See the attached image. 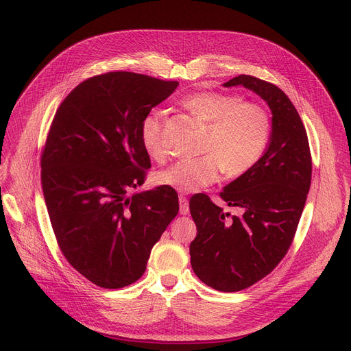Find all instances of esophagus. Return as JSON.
Masks as SVG:
<instances>
[{
    "label": "esophagus",
    "instance_id": "1",
    "mask_svg": "<svg viewBox=\"0 0 351 351\" xmlns=\"http://www.w3.org/2000/svg\"><path fill=\"white\" fill-rule=\"evenodd\" d=\"M179 204H180V213L182 215H189V202H188L186 196L180 195L179 196Z\"/></svg>",
    "mask_w": 351,
    "mask_h": 351
}]
</instances>
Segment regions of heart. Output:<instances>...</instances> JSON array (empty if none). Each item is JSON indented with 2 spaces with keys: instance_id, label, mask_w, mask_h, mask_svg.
I'll list each match as a JSON object with an SVG mask.
<instances>
[{
  "instance_id": "obj_1",
  "label": "heart",
  "mask_w": 351,
  "mask_h": 351,
  "mask_svg": "<svg viewBox=\"0 0 351 351\" xmlns=\"http://www.w3.org/2000/svg\"><path fill=\"white\" fill-rule=\"evenodd\" d=\"M185 105L209 125L204 146L208 155L176 160L158 173L159 185L182 193H195L215 183L222 169L230 176H237L247 172L261 159L270 136V122L261 106L245 104L241 97L216 92L192 95ZM139 139L151 158L156 160L165 158L160 110H151L143 117Z\"/></svg>"
}]
</instances>
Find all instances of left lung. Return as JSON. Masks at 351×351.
<instances>
[{
	"mask_svg": "<svg viewBox=\"0 0 351 351\" xmlns=\"http://www.w3.org/2000/svg\"><path fill=\"white\" fill-rule=\"evenodd\" d=\"M239 85L259 95L271 112L263 155L220 193L228 206H237L242 215L226 222L229 213L204 193L189 202L197 228L189 246L192 269L202 282L220 291L243 290L279 265L296 233L311 180L307 134L287 95L250 75L223 84Z\"/></svg>",
	"mask_w": 351,
	"mask_h": 351,
	"instance_id": "1",
	"label": "left lung"
}]
</instances>
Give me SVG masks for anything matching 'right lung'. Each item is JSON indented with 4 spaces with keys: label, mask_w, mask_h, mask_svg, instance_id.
I'll return each mask as SVG.
<instances>
[{
    "label": "right lung",
    "mask_w": 351,
    "mask_h": 351,
    "mask_svg": "<svg viewBox=\"0 0 351 351\" xmlns=\"http://www.w3.org/2000/svg\"><path fill=\"white\" fill-rule=\"evenodd\" d=\"M178 85L108 72L80 84L53 117L41 158L45 205L66 261L97 286L135 283L179 212L168 186L129 195L151 168L141 122Z\"/></svg>",
    "instance_id": "1"
}]
</instances>
